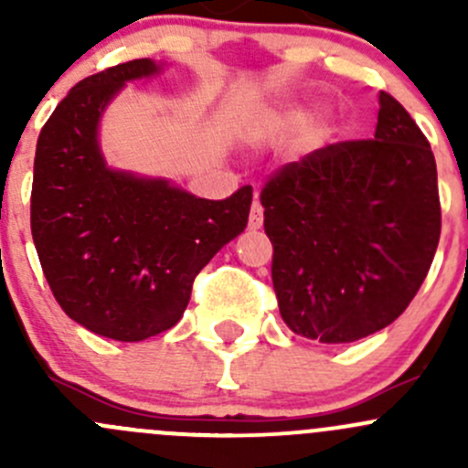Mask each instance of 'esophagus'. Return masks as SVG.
Segmentation results:
<instances>
[{
    "mask_svg": "<svg viewBox=\"0 0 468 468\" xmlns=\"http://www.w3.org/2000/svg\"><path fill=\"white\" fill-rule=\"evenodd\" d=\"M262 221H264V215H262V206L258 204V201H253V206H251V212H249V229H253V230H258L262 226Z\"/></svg>",
    "mask_w": 468,
    "mask_h": 468,
    "instance_id": "1",
    "label": "esophagus"
}]
</instances>
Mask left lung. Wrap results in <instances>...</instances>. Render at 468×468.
<instances>
[{
    "mask_svg": "<svg viewBox=\"0 0 468 468\" xmlns=\"http://www.w3.org/2000/svg\"><path fill=\"white\" fill-rule=\"evenodd\" d=\"M371 140H346L278 169L261 192L282 322L346 344L399 319L441 233L431 143L391 94Z\"/></svg>",
    "mask_w": 468,
    "mask_h": 468,
    "instance_id": "1",
    "label": "left lung"
}]
</instances>
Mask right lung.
<instances>
[{
    "instance_id": "obj_1",
    "label": "right lung",
    "mask_w": 468,
    "mask_h": 468,
    "mask_svg": "<svg viewBox=\"0 0 468 468\" xmlns=\"http://www.w3.org/2000/svg\"><path fill=\"white\" fill-rule=\"evenodd\" d=\"M158 65L129 60L83 79L42 126L31 187V235L69 319L117 342H140L183 317L197 273L244 230L251 186L197 199L165 178L106 167L103 108Z\"/></svg>"
}]
</instances>
